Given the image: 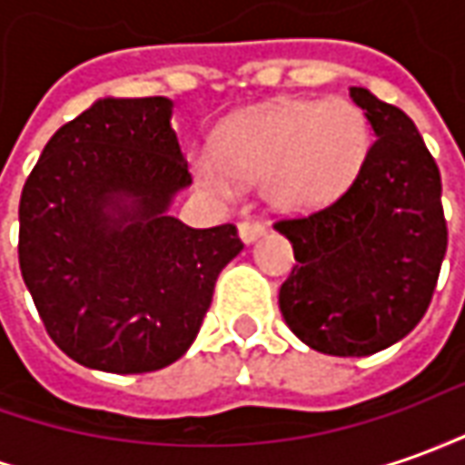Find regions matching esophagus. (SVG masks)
<instances>
[{
  "instance_id": "1",
  "label": "esophagus",
  "mask_w": 465,
  "mask_h": 465,
  "mask_svg": "<svg viewBox=\"0 0 465 465\" xmlns=\"http://www.w3.org/2000/svg\"><path fill=\"white\" fill-rule=\"evenodd\" d=\"M264 232H267V226H264L262 221L249 219L239 223V236H242L244 244H254L259 236H264Z\"/></svg>"
}]
</instances>
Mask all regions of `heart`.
<instances>
[{
	"instance_id": "1",
	"label": "heart",
	"mask_w": 465,
	"mask_h": 465,
	"mask_svg": "<svg viewBox=\"0 0 465 465\" xmlns=\"http://www.w3.org/2000/svg\"><path fill=\"white\" fill-rule=\"evenodd\" d=\"M369 147L371 129L351 101H287L232 119L213 153L193 157V170L219 198H233L239 180H262L274 208L308 211L351 185Z\"/></svg>"
}]
</instances>
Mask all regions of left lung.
<instances>
[{
  "instance_id": "left-lung-1",
  "label": "left lung",
  "mask_w": 465,
  "mask_h": 465,
  "mask_svg": "<svg viewBox=\"0 0 465 465\" xmlns=\"http://www.w3.org/2000/svg\"><path fill=\"white\" fill-rule=\"evenodd\" d=\"M374 129L364 167L333 203L282 219L295 267L280 287L290 331L331 356H369L420 323L448 246L440 170L402 109L351 88Z\"/></svg>"
}]
</instances>
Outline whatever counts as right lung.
Here are the masks:
<instances>
[{"label": "right lung", "instance_id": "1", "mask_svg": "<svg viewBox=\"0 0 465 465\" xmlns=\"http://www.w3.org/2000/svg\"><path fill=\"white\" fill-rule=\"evenodd\" d=\"M173 101L99 99L50 137L20 198V270L45 331L78 364L144 374L201 331L233 223L167 216L191 185Z\"/></svg>", "mask_w": 465, "mask_h": 465}]
</instances>
